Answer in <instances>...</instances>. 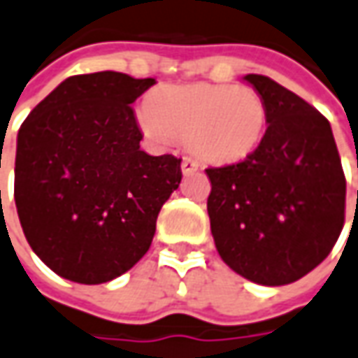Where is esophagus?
<instances>
[{
	"mask_svg": "<svg viewBox=\"0 0 358 358\" xmlns=\"http://www.w3.org/2000/svg\"><path fill=\"white\" fill-rule=\"evenodd\" d=\"M196 169H199V162H194L191 157H185L183 164H181V171H183L185 175H191L194 173Z\"/></svg>",
	"mask_w": 358,
	"mask_h": 358,
	"instance_id": "obj_1",
	"label": "esophagus"
}]
</instances>
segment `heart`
I'll return each instance as SVG.
<instances>
[{
    "instance_id": "obj_1",
    "label": "heart",
    "mask_w": 358,
    "mask_h": 358,
    "mask_svg": "<svg viewBox=\"0 0 358 358\" xmlns=\"http://www.w3.org/2000/svg\"><path fill=\"white\" fill-rule=\"evenodd\" d=\"M267 103L243 85H164L138 108L150 138H185L194 155L210 164H234L255 152L267 128Z\"/></svg>"
}]
</instances>
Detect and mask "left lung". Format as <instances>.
<instances>
[{
  "label": "left lung",
  "mask_w": 358,
  "mask_h": 358,
  "mask_svg": "<svg viewBox=\"0 0 358 358\" xmlns=\"http://www.w3.org/2000/svg\"><path fill=\"white\" fill-rule=\"evenodd\" d=\"M265 136L243 162L208 167V216L222 261L251 282L290 285L334 250L345 224V175L329 120L267 76Z\"/></svg>",
  "instance_id": "1"
}]
</instances>
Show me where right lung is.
Segmentation results:
<instances>
[{
    "instance_id": "obj_1",
    "label": "right lung",
    "mask_w": 358,
    "mask_h": 358,
    "mask_svg": "<svg viewBox=\"0 0 358 358\" xmlns=\"http://www.w3.org/2000/svg\"><path fill=\"white\" fill-rule=\"evenodd\" d=\"M155 80L120 71L71 76L24 118L15 204L44 265L80 285L120 277L146 255L181 159L140 150L132 103Z\"/></svg>"
}]
</instances>
